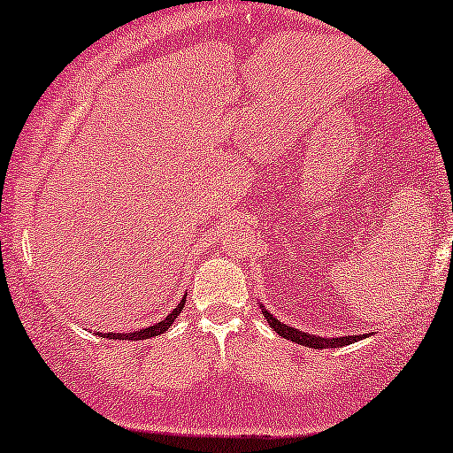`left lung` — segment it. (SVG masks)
<instances>
[{"label": "left lung", "mask_w": 453, "mask_h": 453, "mask_svg": "<svg viewBox=\"0 0 453 453\" xmlns=\"http://www.w3.org/2000/svg\"><path fill=\"white\" fill-rule=\"evenodd\" d=\"M258 306H261V312H263V317L267 319L269 327H272L278 336H282L284 340H291V342L302 344V347H308V349H340V347H347V344H353V342H357V340H364L370 336V334H359V336H338V338L314 336V334L299 332V329L291 327V325L278 321V319L273 317V314L269 312L263 303H258Z\"/></svg>", "instance_id": "left-lung-1"}]
</instances>
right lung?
I'll return each instance as SVG.
<instances>
[{"label": "right lung", "instance_id": "obj_1", "mask_svg": "<svg viewBox=\"0 0 453 453\" xmlns=\"http://www.w3.org/2000/svg\"><path fill=\"white\" fill-rule=\"evenodd\" d=\"M184 306H186V295H184V297H181V302L171 310V314H166V317L162 319V321L150 325V327H143V329H139V332H130V334H113V332L106 334V332H100L98 336L109 338V340H147V338H156V336H160V334H165L166 329H169L171 325L175 323V319L180 317V312H181V310H184Z\"/></svg>", "mask_w": 453, "mask_h": 453}]
</instances>
